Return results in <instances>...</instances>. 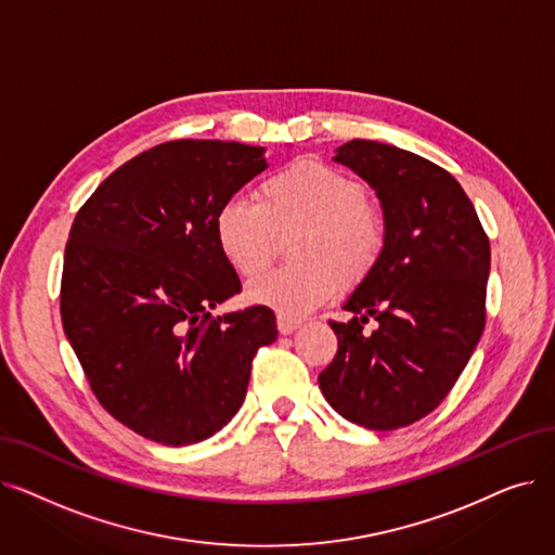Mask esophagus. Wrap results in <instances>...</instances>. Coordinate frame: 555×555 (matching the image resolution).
I'll return each instance as SVG.
<instances>
[{
    "label": "esophagus",
    "mask_w": 555,
    "mask_h": 555,
    "mask_svg": "<svg viewBox=\"0 0 555 555\" xmlns=\"http://www.w3.org/2000/svg\"><path fill=\"white\" fill-rule=\"evenodd\" d=\"M276 326H279V331H281L283 335H291L293 331H297V328L301 326V322H299V320H295V318L279 315V318H276Z\"/></svg>",
    "instance_id": "34e87169"
}]
</instances>
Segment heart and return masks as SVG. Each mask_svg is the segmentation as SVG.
Here are the masks:
<instances>
[{"instance_id": "b5f03b06", "label": "heart", "mask_w": 555, "mask_h": 555, "mask_svg": "<svg viewBox=\"0 0 555 555\" xmlns=\"http://www.w3.org/2000/svg\"><path fill=\"white\" fill-rule=\"evenodd\" d=\"M291 235L287 254L297 264L262 276L247 297L304 315L374 272L388 227L363 183L318 158H297L264 177L258 204L229 199L215 212V240L243 279L268 270L279 240Z\"/></svg>"}]
</instances>
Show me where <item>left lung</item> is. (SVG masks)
I'll return each instance as SVG.
<instances>
[{
	"mask_svg": "<svg viewBox=\"0 0 555 555\" xmlns=\"http://www.w3.org/2000/svg\"><path fill=\"white\" fill-rule=\"evenodd\" d=\"M335 160L380 199L385 249L345 301L349 322L320 374L324 399L345 420L395 430L444 401L486 328L490 240L474 204L447 170L413 152L351 140ZM372 317L376 332L362 328Z\"/></svg>",
	"mask_w": 555,
	"mask_h": 555,
	"instance_id": "left-lung-1",
	"label": "left lung"
}]
</instances>
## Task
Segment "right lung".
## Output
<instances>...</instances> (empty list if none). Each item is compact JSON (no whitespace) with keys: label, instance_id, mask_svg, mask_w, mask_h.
<instances>
[{"label":"right lung","instance_id":"obj_1","mask_svg":"<svg viewBox=\"0 0 555 555\" xmlns=\"http://www.w3.org/2000/svg\"><path fill=\"white\" fill-rule=\"evenodd\" d=\"M262 147L170 140L127 160L72 222L61 320L106 411L138 436L195 444L245 401L251 360L276 340L268 306L212 318L240 293L215 212L260 175Z\"/></svg>","mask_w":555,"mask_h":555}]
</instances>
